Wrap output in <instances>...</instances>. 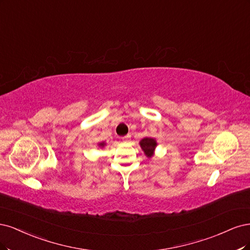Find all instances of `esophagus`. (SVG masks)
Segmentation results:
<instances>
[{
  "label": "esophagus",
  "mask_w": 250,
  "mask_h": 250,
  "mask_svg": "<svg viewBox=\"0 0 250 250\" xmlns=\"http://www.w3.org/2000/svg\"><path fill=\"white\" fill-rule=\"evenodd\" d=\"M128 138H130V135H127V136H125V137H123V141H127L128 140Z\"/></svg>",
  "instance_id": "esophagus-1"
}]
</instances>
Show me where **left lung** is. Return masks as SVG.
<instances>
[{"mask_svg": "<svg viewBox=\"0 0 250 250\" xmlns=\"http://www.w3.org/2000/svg\"><path fill=\"white\" fill-rule=\"evenodd\" d=\"M157 146V142L155 139L152 138H143L140 141V146L144 150V154H146L148 158L152 156V152H154V149Z\"/></svg>", "mask_w": 250, "mask_h": 250, "instance_id": "1", "label": "left lung"}]
</instances>
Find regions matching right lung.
I'll list each match as a JSON object with an SVG mask.
<instances>
[{
    "instance_id": "1",
    "label": "right lung",
    "mask_w": 250,
    "mask_h": 250,
    "mask_svg": "<svg viewBox=\"0 0 250 250\" xmlns=\"http://www.w3.org/2000/svg\"><path fill=\"white\" fill-rule=\"evenodd\" d=\"M104 146V142H102V143H100V146Z\"/></svg>"
}]
</instances>
